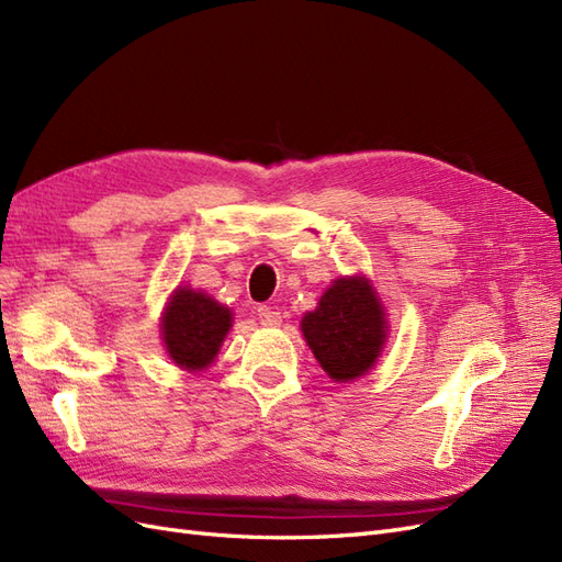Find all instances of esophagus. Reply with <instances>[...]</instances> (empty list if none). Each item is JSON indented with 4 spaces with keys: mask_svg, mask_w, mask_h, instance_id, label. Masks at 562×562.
I'll list each match as a JSON object with an SVG mask.
<instances>
[{
    "mask_svg": "<svg viewBox=\"0 0 562 562\" xmlns=\"http://www.w3.org/2000/svg\"><path fill=\"white\" fill-rule=\"evenodd\" d=\"M258 318L262 326L267 328H277L281 323V312L274 310V307H267V304H262V307H258Z\"/></svg>",
    "mask_w": 562,
    "mask_h": 562,
    "instance_id": "obj_1",
    "label": "esophagus"
}]
</instances>
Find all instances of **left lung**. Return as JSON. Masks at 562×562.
Instances as JSON below:
<instances>
[{"instance_id":"left-lung-1","label":"left lung","mask_w":562,"mask_h":562,"mask_svg":"<svg viewBox=\"0 0 562 562\" xmlns=\"http://www.w3.org/2000/svg\"><path fill=\"white\" fill-rule=\"evenodd\" d=\"M302 333L321 368L335 382H349L378 361L386 321L368 281L339 279L323 293L318 307L302 318Z\"/></svg>"}]
</instances>
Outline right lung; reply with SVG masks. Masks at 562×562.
<instances>
[{"label":"right lung","instance_id":"add662e5","mask_svg":"<svg viewBox=\"0 0 562 562\" xmlns=\"http://www.w3.org/2000/svg\"><path fill=\"white\" fill-rule=\"evenodd\" d=\"M229 328V310L190 288H178L161 323L168 356L187 370L213 363Z\"/></svg>","mask_w":562,"mask_h":562}]
</instances>
